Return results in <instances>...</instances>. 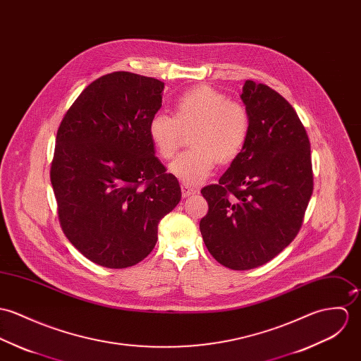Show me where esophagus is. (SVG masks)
I'll return each mask as SVG.
<instances>
[{
	"label": "esophagus",
	"instance_id": "obj_1",
	"mask_svg": "<svg viewBox=\"0 0 361 361\" xmlns=\"http://www.w3.org/2000/svg\"><path fill=\"white\" fill-rule=\"evenodd\" d=\"M181 191H183V197H184V198L191 197V195H194V194L198 192L197 188H192V187L188 185V184H181Z\"/></svg>",
	"mask_w": 361,
	"mask_h": 361
}]
</instances>
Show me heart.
I'll use <instances>...</instances> for the list:
<instances>
[{"mask_svg":"<svg viewBox=\"0 0 361 361\" xmlns=\"http://www.w3.org/2000/svg\"><path fill=\"white\" fill-rule=\"evenodd\" d=\"M191 127L188 142L192 148L173 161L170 171L187 184H198L217 161L228 164L240 157L250 119L243 105L216 88L198 85L185 90L173 102V118L159 112L148 121V137L158 157L170 161L178 149L181 130Z\"/></svg>","mask_w":361,"mask_h":361,"instance_id":"b5f03b06","label":"heart"}]
</instances>
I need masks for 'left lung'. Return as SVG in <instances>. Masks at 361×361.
<instances>
[{"label": "left lung", "mask_w": 361, "mask_h": 361, "mask_svg": "<svg viewBox=\"0 0 361 361\" xmlns=\"http://www.w3.org/2000/svg\"><path fill=\"white\" fill-rule=\"evenodd\" d=\"M240 98L250 119L247 141L219 183L200 190L209 210L200 228L220 264L250 270L298 235L313 194V167L305 126L282 95L246 80Z\"/></svg>", "instance_id": "obj_1"}]
</instances>
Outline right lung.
<instances>
[{"label":"right lung","instance_id":"obj_1","mask_svg":"<svg viewBox=\"0 0 361 361\" xmlns=\"http://www.w3.org/2000/svg\"><path fill=\"white\" fill-rule=\"evenodd\" d=\"M164 82L114 72L88 84L56 133L51 184L66 238L91 262L126 269L144 260L158 224L181 200L155 157L148 121Z\"/></svg>","mask_w":361,"mask_h":361}]
</instances>
